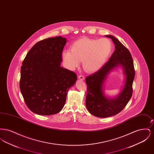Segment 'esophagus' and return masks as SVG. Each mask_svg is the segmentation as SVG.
I'll list each match as a JSON object with an SVG mask.
<instances>
[{
  "instance_id": "1",
  "label": "esophagus",
  "mask_w": 154,
  "mask_h": 154,
  "mask_svg": "<svg viewBox=\"0 0 154 154\" xmlns=\"http://www.w3.org/2000/svg\"><path fill=\"white\" fill-rule=\"evenodd\" d=\"M78 78H79V79H80L81 80H84L85 79V77H84V75H82V74H80V75H79Z\"/></svg>"
}]
</instances>
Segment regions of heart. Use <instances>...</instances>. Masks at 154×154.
I'll return each mask as SVG.
<instances>
[{
  "mask_svg": "<svg viewBox=\"0 0 154 154\" xmlns=\"http://www.w3.org/2000/svg\"><path fill=\"white\" fill-rule=\"evenodd\" d=\"M112 50V44L109 39L82 37L75 41L71 45L70 51L65 50L62 58L66 66L74 69L82 60L84 68L94 72L100 69Z\"/></svg>",
  "mask_w": 154,
  "mask_h": 154,
  "instance_id": "b5f03b06",
  "label": "heart"
}]
</instances>
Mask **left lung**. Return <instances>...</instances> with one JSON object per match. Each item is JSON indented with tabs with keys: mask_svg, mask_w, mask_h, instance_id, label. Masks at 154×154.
I'll use <instances>...</instances> for the list:
<instances>
[{
	"mask_svg": "<svg viewBox=\"0 0 154 154\" xmlns=\"http://www.w3.org/2000/svg\"><path fill=\"white\" fill-rule=\"evenodd\" d=\"M106 36L111 38L116 50L101 69L85 79L87 85V108L91 114L100 118L115 116L124 109L132 97L135 75L133 59L128 49L116 37L111 35ZM119 65L123 67L126 75L125 87L117 98L107 99L103 95L102 84L110 71Z\"/></svg>",
	"mask_w": 154,
	"mask_h": 154,
	"instance_id": "1",
	"label": "left lung"
}]
</instances>
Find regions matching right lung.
<instances>
[{
    "label": "right lung",
    "instance_id": "1",
    "mask_svg": "<svg viewBox=\"0 0 154 154\" xmlns=\"http://www.w3.org/2000/svg\"><path fill=\"white\" fill-rule=\"evenodd\" d=\"M66 39L45 38L35 44L21 67L20 88L28 107L34 113L50 116L63 109L67 93L77 74L60 67Z\"/></svg>",
    "mask_w": 154,
    "mask_h": 154
}]
</instances>
